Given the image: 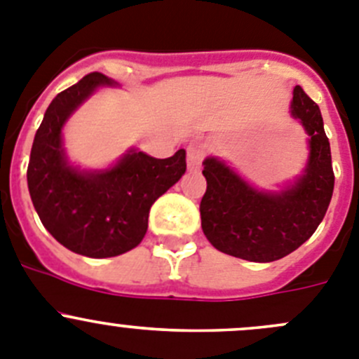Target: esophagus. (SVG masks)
<instances>
[{
  "label": "esophagus",
  "instance_id": "obj_1",
  "mask_svg": "<svg viewBox=\"0 0 359 359\" xmlns=\"http://www.w3.org/2000/svg\"><path fill=\"white\" fill-rule=\"evenodd\" d=\"M204 155H206V144H203V142H199V144H190L189 149H187V163H189V169L199 170Z\"/></svg>",
  "mask_w": 359,
  "mask_h": 359
}]
</instances>
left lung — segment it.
Returning <instances> with one entry per match:
<instances>
[{
  "mask_svg": "<svg viewBox=\"0 0 359 359\" xmlns=\"http://www.w3.org/2000/svg\"><path fill=\"white\" fill-rule=\"evenodd\" d=\"M292 118L309 135L305 169L278 190L257 189L225 160L203 162L206 194L201 201L203 233L217 250L252 262H271L302 247L319 227L330 206L335 174L319 105L296 86Z\"/></svg>",
  "mask_w": 359,
  "mask_h": 359,
  "instance_id": "obj_1",
  "label": "left lung"
}]
</instances>
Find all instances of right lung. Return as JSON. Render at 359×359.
Wrapping results in <instances>:
<instances>
[{
	"instance_id": "add662e5",
	"label": "right lung",
	"mask_w": 359,
	"mask_h": 359,
	"mask_svg": "<svg viewBox=\"0 0 359 359\" xmlns=\"http://www.w3.org/2000/svg\"><path fill=\"white\" fill-rule=\"evenodd\" d=\"M118 84L104 74L86 75L61 91L43 114L28 165V189L43 227L75 254L116 257L137 247L148 231L153 203L187 170L185 149L153 158L130 148L105 169H81L68 160L63 128L98 88Z\"/></svg>"
}]
</instances>
